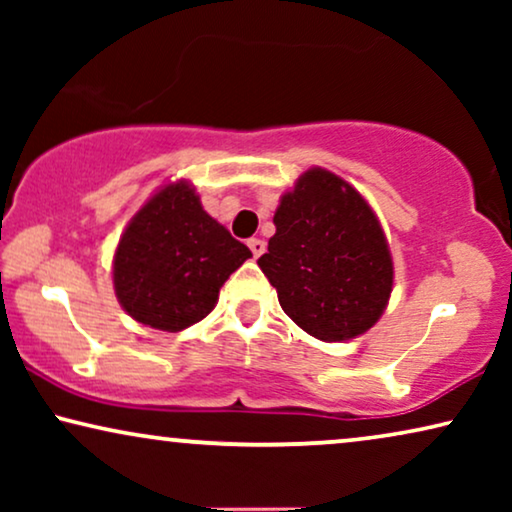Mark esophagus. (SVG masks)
<instances>
[{"label": "esophagus", "mask_w": 512, "mask_h": 512, "mask_svg": "<svg viewBox=\"0 0 512 512\" xmlns=\"http://www.w3.org/2000/svg\"><path fill=\"white\" fill-rule=\"evenodd\" d=\"M249 249H251V254H254V256L258 258V256H261L263 251H265V242L261 240V237H251V240H249Z\"/></svg>", "instance_id": "obj_1"}]
</instances>
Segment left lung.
Returning a JSON list of instances; mask_svg holds the SVG:
<instances>
[{
	"instance_id": "1",
	"label": "left lung",
	"mask_w": 512,
	"mask_h": 512,
	"mask_svg": "<svg viewBox=\"0 0 512 512\" xmlns=\"http://www.w3.org/2000/svg\"><path fill=\"white\" fill-rule=\"evenodd\" d=\"M258 268L282 310L314 338L342 342L382 317L394 286L387 237L361 193L312 167L282 195Z\"/></svg>"
}]
</instances>
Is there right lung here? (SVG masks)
<instances>
[{
    "label": "right lung",
    "instance_id": "1",
    "mask_svg": "<svg viewBox=\"0 0 512 512\" xmlns=\"http://www.w3.org/2000/svg\"><path fill=\"white\" fill-rule=\"evenodd\" d=\"M247 258L251 251L202 209L188 181L167 184L121 235L116 298L139 324L184 331L214 310L223 282Z\"/></svg>",
    "mask_w": 512,
    "mask_h": 512
}]
</instances>
